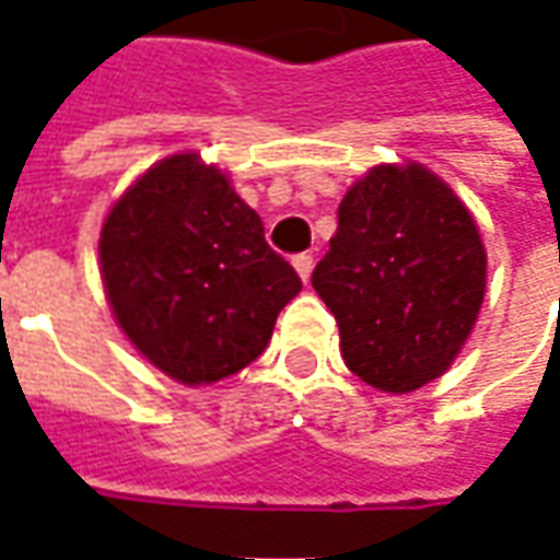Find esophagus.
<instances>
[{
	"instance_id": "obj_1",
	"label": "esophagus",
	"mask_w": 560,
	"mask_h": 560,
	"mask_svg": "<svg viewBox=\"0 0 560 560\" xmlns=\"http://www.w3.org/2000/svg\"><path fill=\"white\" fill-rule=\"evenodd\" d=\"M292 268H295V273L308 283V277H312V270H314V255H308V252L295 255V258H292Z\"/></svg>"
}]
</instances>
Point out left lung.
<instances>
[{"mask_svg": "<svg viewBox=\"0 0 560 560\" xmlns=\"http://www.w3.org/2000/svg\"><path fill=\"white\" fill-rule=\"evenodd\" d=\"M312 287L339 324L346 368L380 393H415L455 364L480 317V226L430 167L376 164L342 196Z\"/></svg>", "mask_w": 560, "mask_h": 560, "instance_id": "obj_1", "label": "left lung"}]
</instances>
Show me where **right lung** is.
<instances>
[{
    "label": "right lung",
    "mask_w": 560,
    "mask_h": 560,
    "mask_svg": "<svg viewBox=\"0 0 560 560\" xmlns=\"http://www.w3.org/2000/svg\"><path fill=\"white\" fill-rule=\"evenodd\" d=\"M98 270L124 336L184 386L240 374L302 290L258 211L196 152L167 155L120 192L98 230Z\"/></svg>",
    "instance_id": "add662e5"
}]
</instances>
